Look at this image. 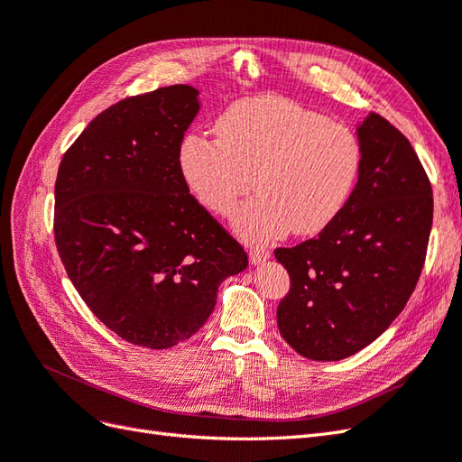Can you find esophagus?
<instances>
[{
	"label": "esophagus",
	"mask_w": 462,
	"mask_h": 462,
	"mask_svg": "<svg viewBox=\"0 0 462 462\" xmlns=\"http://www.w3.org/2000/svg\"><path fill=\"white\" fill-rule=\"evenodd\" d=\"M248 258H250V262H253L254 265L263 263L265 260L270 258V250H268V246L254 245V246H250V250H248Z\"/></svg>",
	"instance_id": "esophagus-1"
}]
</instances>
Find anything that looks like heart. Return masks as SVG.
Returning <instances> with one entry per match:
<instances>
[{
  "label": "heart",
  "instance_id": "1",
  "mask_svg": "<svg viewBox=\"0 0 462 462\" xmlns=\"http://www.w3.org/2000/svg\"><path fill=\"white\" fill-rule=\"evenodd\" d=\"M216 138L189 133L177 167L208 212L229 217L253 189L256 197L235 217L246 241L316 235L337 219L355 190L362 150L343 123L277 96L233 102L216 119Z\"/></svg>",
  "mask_w": 462,
  "mask_h": 462
}]
</instances>
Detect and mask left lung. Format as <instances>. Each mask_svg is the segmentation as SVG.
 Here are the masks:
<instances>
[{
    "label": "left lung",
    "mask_w": 462,
    "mask_h": 462,
    "mask_svg": "<svg viewBox=\"0 0 462 462\" xmlns=\"http://www.w3.org/2000/svg\"><path fill=\"white\" fill-rule=\"evenodd\" d=\"M362 163L343 212L316 239L275 248L291 277L277 306L283 339L310 360L358 353L391 326L420 277L431 185L414 148L382 116L356 127Z\"/></svg>",
    "instance_id": "obj_1"
}]
</instances>
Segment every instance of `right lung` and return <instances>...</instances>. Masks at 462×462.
Masks as SVG:
<instances>
[{"mask_svg": "<svg viewBox=\"0 0 462 462\" xmlns=\"http://www.w3.org/2000/svg\"><path fill=\"white\" fill-rule=\"evenodd\" d=\"M199 111L189 85L121 100L80 133L55 180L67 275L94 316L138 346L187 341L214 312L223 279L248 265L179 173L177 150Z\"/></svg>", "mask_w": 462, "mask_h": 462, "instance_id": "1", "label": "right lung"}]
</instances>
